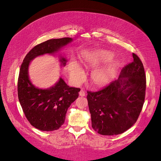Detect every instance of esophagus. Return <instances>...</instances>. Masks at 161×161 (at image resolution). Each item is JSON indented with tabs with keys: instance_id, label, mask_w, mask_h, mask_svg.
<instances>
[{
	"instance_id": "34e87169",
	"label": "esophagus",
	"mask_w": 161,
	"mask_h": 161,
	"mask_svg": "<svg viewBox=\"0 0 161 161\" xmlns=\"http://www.w3.org/2000/svg\"><path fill=\"white\" fill-rule=\"evenodd\" d=\"M79 95H80V97H84V96H85V91H84L83 89H81V90H80V91L79 92Z\"/></svg>"
}]
</instances>
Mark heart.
I'll use <instances>...</instances> for the list:
<instances>
[{
	"label": "heart",
	"instance_id": "b5f03b06",
	"mask_svg": "<svg viewBox=\"0 0 161 161\" xmlns=\"http://www.w3.org/2000/svg\"><path fill=\"white\" fill-rule=\"evenodd\" d=\"M112 54L109 52H102L98 53L94 60L89 62V65L93 66L99 64L101 61L109 60L111 58ZM69 69L72 80L76 83H80L84 79L85 73L78 63L75 61H72L69 64ZM113 70V65L109 64L105 66L100 69H96L92 72L91 79L95 84H101L108 79Z\"/></svg>",
	"mask_w": 161,
	"mask_h": 161
}]
</instances>
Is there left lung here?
<instances>
[{
    "mask_svg": "<svg viewBox=\"0 0 161 161\" xmlns=\"http://www.w3.org/2000/svg\"><path fill=\"white\" fill-rule=\"evenodd\" d=\"M118 80L97 91H87L92 127L97 133H124L138 119L144 103L147 79L142 61L134 53Z\"/></svg>",
    "mask_w": 161,
    "mask_h": 161,
    "instance_id": "8db88e82",
    "label": "left lung"
}]
</instances>
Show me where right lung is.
Here are the masks:
<instances>
[{
  "label": "right lung",
  "instance_id": "1",
  "mask_svg": "<svg viewBox=\"0 0 161 161\" xmlns=\"http://www.w3.org/2000/svg\"><path fill=\"white\" fill-rule=\"evenodd\" d=\"M71 41L70 37H64L41 43L29 52L21 65L17 82L18 98L29 122L42 131L56 130L64 124L68 108L79 97L80 89L70 87L62 79L49 89L36 88L29 79L28 66L34 58L54 53ZM60 61L65 65V58H61Z\"/></svg>",
  "mask_w": 161,
  "mask_h": 161
}]
</instances>
